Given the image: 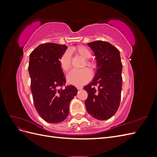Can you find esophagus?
Returning <instances> with one entry per match:
<instances>
[{
  "instance_id": "34e87169",
  "label": "esophagus",
  "mask_w": 157,
  "mask_h": 157,
  "mask_svg": "<svg viewBox=\"0 0 157 157\" xmlns=\"http://www.w3.org/2000/svg\"><path fill=\"white\" fill-rule=\"evenodd\" d=\"M77 90H82V86H77Z\"/></svg>"
}]
</instances>
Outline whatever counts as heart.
Segmentation results:
<instances>
[{
    "label": "heart",
    "instance_id": "heart-1",
    "mask_svg": "<svg viewBox=\"0 0 157 157\" xmlns=\"http://www.w3.org/2000/svg\"><path fill=\"white\" fill-rule=\"evenodd\" d=\"M72 50L81 56L82 58L86 59L82 65V67L86 65L87 67L92 70L96 69V63L88 59L91 58L92 53L86 47L78 46L76 47V48H73ZM59 64L61 69L65 71V72H67V71L69 70L71 67V56L69 51H66L61 56L59 59ZM90 78H91V72H90V71L88 68H82L78 70L73 69L67 75L68 82L71 84L75 85V86L82 85L83 84L87 82Z\"/></svg>",
    "mask_w": 157,
    "mask_h": 157
}]
</instances>
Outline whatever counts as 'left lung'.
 Listing matches in <instances>:
<instances>
[{
    "mask_svg": "<svg viewBox=\"0 0 157 157\" xmlns=\"http://www.w3.org/2000/svg\"><path fill=\"white\" fill-rule=\"evenodd\" d=\"M87 44L96 56L97 71L92 81L84 86L88 95L85 106L94 118L107 120L116 113L121 102L122 64L120 52L105 41Z\"/></svg>",
    "mask_w": 157,
    "mask_h": 157,
    "instance_id": "left-lung-1",
    "label": "left lung"
}]
</instances>
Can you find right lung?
Masks as SVG:
<instances>
[{
    "label": "right lung",
    "mask_w": 157,
    "mask_h": 157,
    "mask_svg": "<svg viewBox=\"0 0 157 157\" xmlns=\"http://www.w3.org/2000/svg\"><path fill=\"white\" fill-rule=\"evenodd\" d=\"M67 48L65 44H42L29 56L28 70L33 103L39 115L49 123H59L67 117L70 102L77 94L73 85L65 86L59 64Z\"/></svg>",
    "instance_id": "right-lung-1"
}]
</instances>
